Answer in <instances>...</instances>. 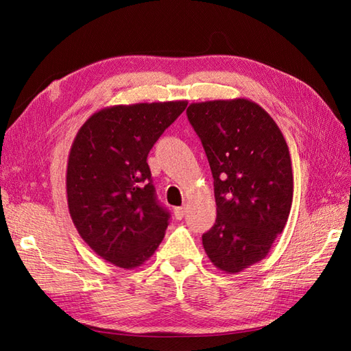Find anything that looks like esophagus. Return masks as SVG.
<instances>
[{
  "mask_svg": "<svg viewBox=\"0 0 351 351\" xmlns=\"http://www.w3.org/2000/svg\"><path fill=\"white\" fill-rule=\"evenodd\" d=\"M173 213H175V217H176L178 220H181V219H184V215L187 214V208H185V206H181V208H175Z\"/></svg>",
  "mask_w": 351,
  "mask_h": 351,
  "instance_id": "esophagus-1",
  "label": "esophagus"
}]
</instances>
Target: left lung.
<instances>
[{
  "label": "left lung",
  "mask_w": 351,
  "mask_h": 351,
  "mask_svg": "<svg viewBox=\"0 0 351 351\" xmlns=\"http://www.w3.org/2000/svg\"><path fill=\"white\" fill-rule=\"evenodd\" d=\"M187 116L210 162L217 205L204 249L219 270L237 274L263 261L287 225L294 191L288 145L250 99L193 102Z\"/></svg>",
  "instance_id": "1"
}]
</instances>
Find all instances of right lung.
<instances>
[{
	"instance_id": "1",
	"label": "right lung",
	"mask_w": 351,
	"mask_h": 351,
	"mask_svg": "<svg viewBox=\"0 0 351 351\" xmlns=\"http://www.w3.org/2000/svg\"><path fill=\"white\" fill-rule=\"evenodd\" d=\"M187 104L102 108L73 138L66 171L69 214L81 238L107 263L131 270L162 241L170 214L156 202L146 160Z\"/></svg>"
}]
</instances>
